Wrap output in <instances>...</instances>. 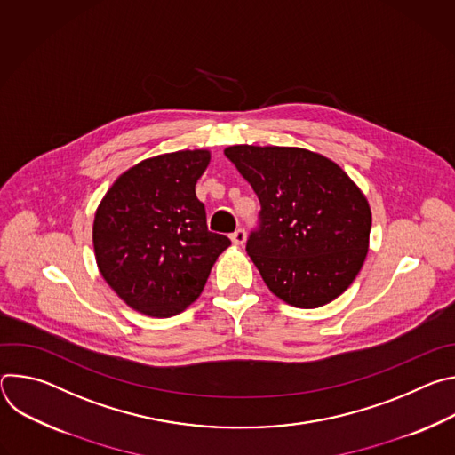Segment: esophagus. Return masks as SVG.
<instances>
[{
    "label": "esophagus",
    "mask_w": 455,
    "mask_h": 455,
    "mask_svg": "<svg viewBox=\"0 0 455 455\" xmlns=\"http://www.w3.org/2000/svg\"><path fill=\"white\" fill-rule=\"evenodd\" d=\"M230 239H232V243L237 244V246L243 244V243L246 241V232H244V228H237V230L230 235Z\"/></svg>",
    "instance_id": "esophagus-1"
}]
</instances>
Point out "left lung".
Segmentation results:
<instances>
[{
	"mask_svg": "<svg viewBox=\"0 0 455 455\" xmlns=\"http://www.w3.org/2000/svg\"><path fill=\"white\" fill-rule=\"evenodd\" d=\"M225 156L261 202L246 251L274 295L313 309L342 295L369 250L371 207L347 172L302 148L230 146Z\"/></svg>",
	"mask_w": 455,
	"mask_h": 455,
	"instance_id": "obj_1",
	"label": "left lung"
}]
</instances>
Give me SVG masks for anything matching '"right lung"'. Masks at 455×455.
I'll use <instances>...</instances> for the list:
<instances>
[{"label":"right lung","instance_id":"obj_1","mask_svg":"<svg viewBox=\"0 0 455 455\" xmlns=\"http://www.w3.org/2000/svg\"><path fill=\"white\" fill-rule=\"evenodd\" d=\"M209 149L158 155L122 172L100 200L93 250L100 275L129 306L167 318L200 297L230 239L209 232L196 181Z\"/></svg>","mask_w":455,"mask_h":455}]
</instances>
